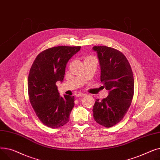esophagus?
Wrapping results in <instances>:
<instances>
[{
	"mask_svg": "<svg viewBox=\"0 0 160 160\" xmlns=\"http://www.w3.org/2000/svg\"><path fill=\"white\" fill-rule=\"evenodd\" d=\"M84 96H86V95L85 94H83V93H78L77 95V97H84Z\"/></svg>",
	"mask_w": 160,
	"mask_h": 160,
	"instance_id": "esophagus-1",
	"label": "esophagus"
}]
</instances>
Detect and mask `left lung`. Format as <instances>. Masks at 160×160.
I'll use <instances>...</instances> for the list:
<instances>
[{
	"label": "left lung",
	"mask_w": 160,
	"mask_h": 160,
	"mask_svg": "<svg viewBox=\"0 0 160 160\" xmlns=\"http://www.w3.org/2000/svg\"><path fill=\"white\" fill-rule=\"evenodd\" d=\"M100 66V81L108 96L97 99L93 118L103 127L110 128L119 122L128 112L134 92V80L130 65L119 50L106 46H95Z\"/></svg>",
	"instance_id": "1"
}]
</instances>
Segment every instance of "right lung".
<instances>
[{"mask_svg":"<svg viewBox=\"0 0 160 160\" xmlns=\"http://www.w3.org/2000/svg\"><path fill=\"white\" fill-rule=\"evenodd\" d=\"M81 47L58 46L43 50L33 62L28 79L30 104L39 119L48 127H61L69 121L74 97L59 93L56 82H62L66 65Z\"/></svg>","mask_w":160,"mask_h":160,"instance_id":"right-lung-1","label":"right lung"}]
</instances>
